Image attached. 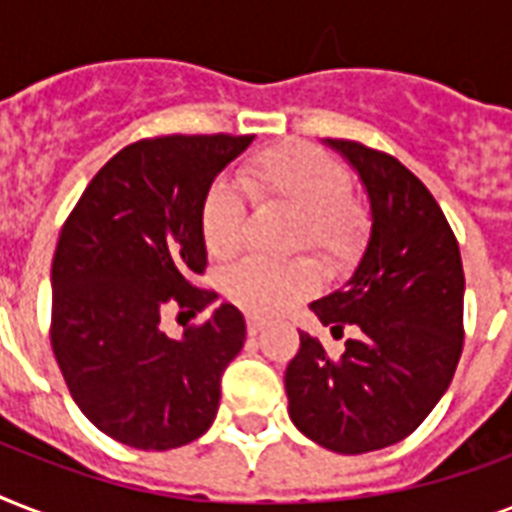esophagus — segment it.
<instances>
[{
    "label": "esophagus",
    "instance_id": "1",
    "mask_svg": "<svg viewBox=\"0 0 512 512\" xmlns=\"http://www.w3.org/2000/svg\"><path fill=\"white\" fill-rule=\"evenodd\" d=\"M263 327H265V319H260V316H255V313H249L247 316V332L252 337L255 335H260V332H263Z\"/></svg>",
    "mask_w": 512,
    "mask_h": 512
}]
</instances>
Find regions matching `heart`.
<instances>
[{
    "label": "heart",
    "instance_id": "heart-1",
    "mask_svg": "<svg viewBox=\"0 0 512 512\" xmlns=\"http://www.w3.org/2000/svg\"><path fill=\"white\" fill-rule=\"evenodd\" d=\"M244 191L265 207L295 215L297 249L311 247L324 257H345L364 236V212L350 199V180L342 164L321 148L289 140L247 159L241 167ZM247 209L231 183L215 180L201 201V239L215 260H228L241 247V225ZM319 284L311 260L271 263L247 257L223 276L225 295L241 308L273 313L287 308Z\"/></svg>",
    "mask_w": 512,
    "mask_h": 512
}]
</instances>
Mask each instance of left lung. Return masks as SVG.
Returning <instances> with one entry per match:
<instances>
[{"label": "left lung", "instance_id": "8db88e82", "mask_svg": "<svg viewBox=\"0 0 512 512\" xmlns=\"http://www.w3.org/2000/svg\"><path fill=\"white\" fill-rule=\"evenodd\" d=\"M358 172L372 207L369 244L348 284L311 303L324 327L361 329L332 358L300 332L284 388L300 433L337 454L404 441L444 396L462 356L460 244L452 225L396 156L327 140Z\"/></svg>", "mask_w": 512, "mask_h": 512}]
</instances>
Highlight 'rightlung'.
I'll return each mask as SVG.
<instances>
[{
  "label": "right lung",
  "mask_w": 512,
  "mask_h": 512,
  "mask_svg": "<svg viewBox=\"0 0 512 512\" xmlns=\"http://www.w3.org/2000/svg\"><path fill=\"white\" fill-rule=\"evenodd\" d=\"M255 135H162L124 146L90 180L52 257L50 342L84 417L119 444L164 452L196 441L220 406L225 366L244 348V316L223 303L183 337L164 311L196 316L217 292L201 201Z\"/></svg>",
  "instance_id": "right-lung-1"
}]
</instances>
